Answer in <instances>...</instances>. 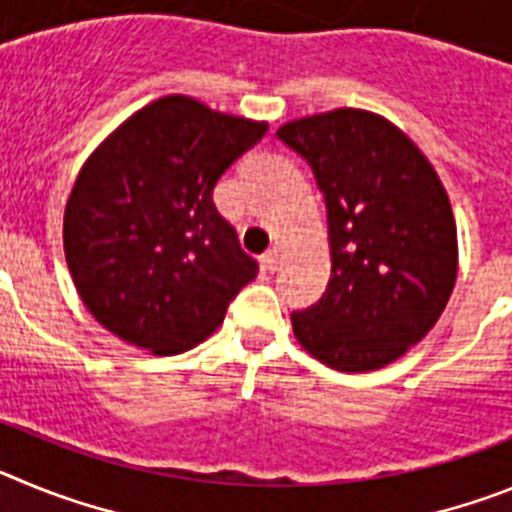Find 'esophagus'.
Segmentation results:
<instances>
[{"label":"esophagus","mask_w":512,"mask_h":512,"mask_svg":"<svg viewBox=\"0 0 512 512\" xmlns=\"http://www.w3.org/2000/svg\"><path fill=\"white\" fill-rule=\"evenodd\" d=\"M279 261H282V248L279 246H271L269 251L264 253V264L269 271H277L279 269Z\"/></svg>","instance_id":"34e87169"}]
</instances>
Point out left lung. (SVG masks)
Wrapping results in <instances>:
<instances>
[{
    "label": "left lung",
    "mask_w": 512,
    "mask_h": 512,
    "mask_svg": "<svg viewBox=\"0 0 512 512\" xmlns=\"http://www.w3.org/2000/svg\"><path fill=\"white\" fill-rule=\"evenodd\" d=\"M310 161L328 205L330 282L292 312L307 354L338 372H374L438 323L459 274L449 194L395 122L338 107L277 130Z\"/></svg>",
    "instance_id": "8db88e82"
}]
</instances>
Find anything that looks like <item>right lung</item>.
<instances>
[{
    "instance_id": "add662e5",
    "label": "right lung",
    "mask_w": 512,
    "mask_h": 512,
    "mask_svg": "<svg viewBox=\"0 0 512 512\" xmlns=\"http://www.w3.org/2000/svg\"><path fill=\"white\" fill-rule=\"evenodd\" d=\"M266 128L166 94L84 161L63 212V253L81 302L112 336L153 356L184 354L256 279L212 189Z\"/></svg>"
}]
</instances>
